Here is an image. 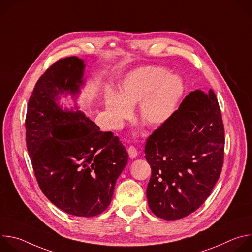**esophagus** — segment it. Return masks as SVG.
<instances>
[{
  "instance_id": "esophagus-1",
  "label": "esophagus",
  "mask_w": 252,
  "mask_h": 252,
  "mask_svg": "<svg viewBox=\"0 0 252 252\" xmlns=\"http://www.w3.org/2000/svg\"><path fill=\"white\" fill-rule=\"evenodd\" d=\"M127 153H128V156H129V158H136V156H137V151H136V149L134 148V147H132V146H130L128 149H127Z\"/></svg>"
}]
</instances>
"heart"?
<instances>
[{
  "label": "heart",
  "mask_w": 252,
  "mask_h": 252,
  "mask_svg": "<svg viewBox=\"0 0 252 252\" xmlns=\"http://www.w3.org/2000/svg\"><path fill=\"white\" fill-rule=\"evenodd\" d=\"M185 93L181 78L158 66L136 68L120 85V94L107 93L105 109L113 128H120L131 117V106L138 102V119L150 127L164 125L176 110Z\"/></svg>",
  "instance_id": "obj_1"
}]
</instances>
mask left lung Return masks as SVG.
<instances>
[{"mask_svg":"<svg viewBox=\"0 0 252 252\" xmlns=\"http://www.w3.org/2000/svg\"><path fill=\"white\" fill-rule=\"evenodd\" d=\"M152 167L149 206L158 218L175 220L195 211L219 181L224 127L212 90L189 93L170 119L147 140Z\"/></svg>","mask_w":252,"mask_h":252,"instance_id":"8db88e82","label":"left lung"}]
</instances>
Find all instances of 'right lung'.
Listing matches in <instances>:
<instances>
[{
    "instance_id": "right-lung-1",
    "label": "right lung",
    "mask_w": 252,
    "mask_h": 252,
    "mask_svg": "<svg viewBox=\"0 0 252 252\" xmlns=\"http://www.w3.org/2000/svg\"><path fill=\"white\" fill-rule=\"evenodd\" d=\"M78 57L59 60L39 79L29 99L26 141L43 193L63 211L91 218L110 205L128 155L112 131L78 110H63L60 95L75 97L85 84Z\"/></svg>"
}]
</instances>
